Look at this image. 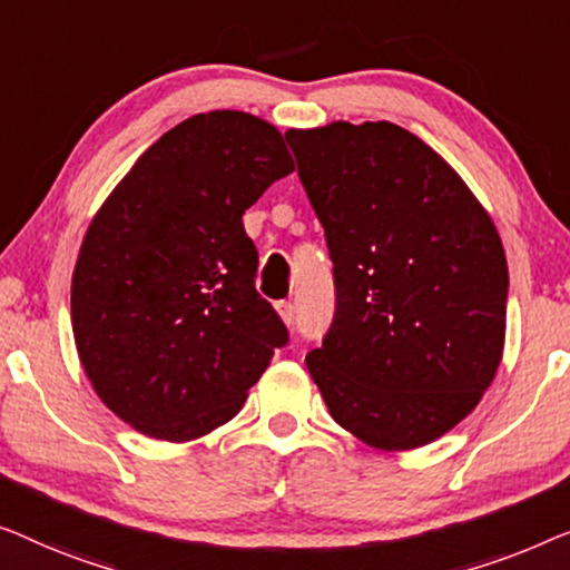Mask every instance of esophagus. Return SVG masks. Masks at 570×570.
<instances>
[{
	"mask_svg": "<svg viewBox=\"0 0 570 570\" xmlns=\"http://www.w3.org/2000/svg\"><path fill=\"white\" fill-rule=\"evenodd\" d=\"M276 309H278V315H282L284 323H286L288 327H292V325H294V315H296L294 304H292V302H278Z\"/></svg>",
	"mask_w": 570,
	"mask_h": 570,
	"instance_id": "obj_1",
	"label": "esophagus"
}]
</instances>
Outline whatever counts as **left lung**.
Here are the masks:
<instances>
[{"instance_id": "obj_1", "label": "left lung", "mask_w": 570, "mask_h": 570, "mask_svg": "<svg viewBox=\"0 0 570 570\" xmlns=\"http://www.w3.org/2000/svg\"><path fill=\"white\" fill-rule=\"evenodd\" d=\"M286 141L335 278L312 380L364 444L434 442L472 413L503 356L509 268L495 224L429 144L390 121L292 128Z\"/></svg>"}]
</instances>
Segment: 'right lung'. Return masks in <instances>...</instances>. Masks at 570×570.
Masks as SVG:
<instances>
[{
	"label": "right lung",
	"mask_w": 570,
	"mask_h": 570,
	"mask_svg": "<svg viewBox=\"0 0 570 570\" xmlns=\"http://www.w3.org/2000/svg\"><path fill=\"white\" fill-rule=\"evenodd\" d=\"M292 170L276 126L212 110L159 136L95 214L71 331L95 392L128 426L175 444L219 429L286 346L255 292L243 214Z\"/></svg>",
	"instance_id": "right-lung-1"
}]
</instances>
